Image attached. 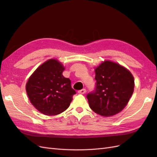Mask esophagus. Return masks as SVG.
<instances>
[{"label":"esophagus","mask_w":157,"mask_h":157,"mask_svg":"<svg viewBox=\"0 0 157 157\" xmlns=\"http://www.w3.org/2000/svg\"><path fill=\"white\" fill-rule=\"evenodd\" d=\"M86 89H82V90H79V91L78 92V94H85L86 93Z\"/></svg>","instance_id":"esophagus-1"}]
</instances>
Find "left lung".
<instances>
[{
	"mask_svg": "<svg viewBox=\"0 0 157 157\" xmlns=\"http://www.w3.org/2000/svg\"><path fill=\"white\" fill-rule=\"evenodd\" d=\"M96 88L88 94L92 110L102 117H112L127 105L134 89V78L124 66L105 60L95 67Z\"/></svg>",
	"mask_w": 157,
	"mask_h": 157,
	"instance_id": "obj_1",
	"label": "left lung"
}]
</instances>
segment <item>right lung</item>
<instances>
[{
    "label": "right lung",
    "instance_id": "right-lung-1",
    "mask_svg": "<svg viewBox=\"0 0 157 157\" xmlns=\"http://www.w3.org/2000/svg\"><path fill=\"white\" fill-rule=\"evenodd\" d=\"M65 67L57 59H50L38 67L26 83V92L32 105L46 115L65 111L76 92L71 80L63 77Z\"/></svg>",
    "mask_w": 157,
    "mask_h": 157
}]
</instances>
